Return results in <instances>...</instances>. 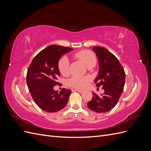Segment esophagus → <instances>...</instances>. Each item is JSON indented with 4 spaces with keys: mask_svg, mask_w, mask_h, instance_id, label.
I'll use <instances>...</instances> for the list:
<instances>
[{
    "mask_svg": "<svg viewBox=\"0 0 151 151\" xmlns=\"http://www.w3.org/2000/svg\"><path fill=\"white\" fill-rule=\"evenodd\" d=\"M72 91H77V92H79V93H83V91H84V90H82V89H72Z\"/></svg>",
    "mask_w": 151,
    "mask_h": 151,
    "instance_id": "34e87169",
    "label": "esophagus"
}]
</instances>
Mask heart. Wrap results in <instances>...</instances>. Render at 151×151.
<instances>
[{"instance_id":"obj_1","label":"heart","mask_w":151,"mask_h":151,"mask_svg":"<svg viewBox=\"0 0 151 151\" xmlns=\"http://www.w3.org/2000/svg\"><path fill=\"white\" fill-rule=\"evenodd\" d=\"M75 57L83 62L88 68L94 67L96 63L97 59L96 55L89 50H82L75 53ZM58 68L63 76H67L70 72V62L66 57H61L58 62ZM91 80L89 76H72L67 81L68 86L75 88L83 89L88 85Z\"/></svg>"}]
</instances>
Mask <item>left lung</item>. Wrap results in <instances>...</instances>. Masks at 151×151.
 Instances as JSON below:
<instances>
[{
    "label": "left lung",
    "mask_w": 151,
    "mask_h": 151,
    "mask_svg": "<svg viewBox=\"0 0 151 151\" xmlns=\"http://www.w3.org/2000/svg\"><path fill=\"white\" fill-rule=\"evenodd\" d=\"M99 60V70L94 83L102 86L104 93L99 96L93 93V98L88 103V108L97 113H106L116 106L123 93L125 73L118 58L106 48L94 47Z\"/></svg>",
    "instance_id": "obj_1"
}]
</instances>
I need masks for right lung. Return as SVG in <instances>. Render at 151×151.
<instances>
[{
  "label": "right lung",
  "mask_w": 151,
  "mask_h": 151,
  "mask_svg": "<svg viewBox=\"0 0 151 151\" xmlns=\"http://www.w3.org/2000/svg\"><path fill=\"white\" fill-rule=\"evenodd\" d=\"M73 49L60 45H50L33 58L28 67L26 82L35 103L43 111L57 112L64 108L71 90L63 88L61 92L55 91L58 85L60 72L58 62L62 55Z\"/></svg>",
  "instance_id": "right-lung-1"
}]
</instances>
